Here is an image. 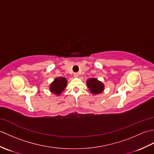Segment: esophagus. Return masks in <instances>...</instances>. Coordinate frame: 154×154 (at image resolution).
<instances>
[{
	"instance_id": "1",
	"label": "esophagus",
	"mask_w": 154,
	"mask_h": 154,
	"mask_svg": "<svg viewBox=\"0 0 154 154\" xmlns=\"http://www.w3.org/2000/svg\"><path fill=\"white\" fill-rule=\"evenodd\" d=\"M73 76L75 78H77L78 77H79V75H78V73H75L73 74Z\"/></svg>"
}]
</instances>
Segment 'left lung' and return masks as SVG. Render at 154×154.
Wrapping results in <instances>:
<instances>
[{
	"mask_svg": "<svg viewBox=\"0 0 154 154\" xmlns=\"http://www.w3.org/2000/svg\"><path fill=\"white\" fill-rule=\"evenodd\" d=\"M87 85L90 93L94 95L102 93L104 90V85L96 78H90L86 81Z\"/></svg>",
	"mask_w": 154,
	"mask_h": 154,
	"instance_id": "1",
	"label": "left lung"
}]
</instances>
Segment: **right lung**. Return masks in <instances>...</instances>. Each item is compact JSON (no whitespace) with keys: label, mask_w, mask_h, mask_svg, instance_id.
I'll return each instance as SVG.
<instances>
[{"label":"right lung","mask_w":154,"mask_h":154,"mask_svg":"<svg viewBox=\"0 0 154 154\" xmlns=\"http://www.w3.org/2000/svg\"><path fill=\"white\" fill-rule=\"evenodd\" d=\"M67 85V81L65 77H60L55 78L50 85V92L56 96L60 95L66 88Z\"/></svg>","instance_id":"1"}]
</instances>
